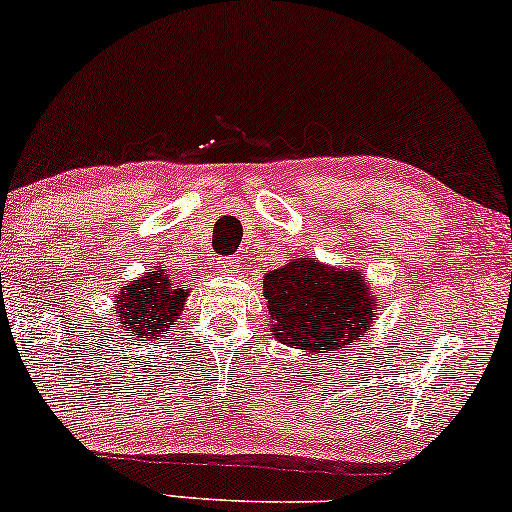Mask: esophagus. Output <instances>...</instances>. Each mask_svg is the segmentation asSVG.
<instances>
[{
	"label": "esophagus",
	"mask_w": 512,
	"mask_h": 512,
	"mask_svg": "<svg viewBox=\"0 0 512 512\" xmlns=\"http://www.w3.org/2000/svg\"><path fill=\"white\" fill-rule=\"evenodd\" d=\"M239 269H241V257H225V259H220V271L239 273Z\"/></svg>",
	"instance_id": "esophagus-1"
}]
</instances>
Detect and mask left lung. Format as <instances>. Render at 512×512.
Instances as JSON below:
<instances>
[{
	"label": "left lung",
	"mask_w": 512,
	"mask_h": 512,
	"mask_svg": "<svg viewBox=\"0 0 512 512\" xmlns=\"http://www.w3.org/2000/svg\"><path fill=\"white\" fill-rule=\"evenodd\" d=\"M266 308L276 340L310 354H335L368 338L379 296L361 271L299 257L264 273Z\"/></svg>",
	"instance_id": "obj_1"
}]
</instances>
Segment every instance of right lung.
Here are the masks:
<instances>
[{
    "mask_svg": "<svg viewBox=\"0 0 512 512\" xmlns=\"http://www.w3.org/2000/svg\"><path fill=\"white\" fill-rule=\"evenodd\" d=\"M188 289L177 282L165 266L144 273L140 280H133L117 294V324L124 331H131L133 338L160 335L170 329L181 315Z\"/></svg>",
    "mask_w": 512,
    "mask_h": 512,
    "instance_id": "add662e5",
    "label": "right lung"
}]
</instances>
